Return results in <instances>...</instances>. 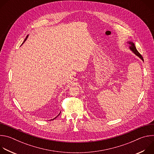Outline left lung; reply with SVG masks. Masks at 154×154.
<instances>
[{
  "label": "left lung",
  "instance_id": "left-lung-1",
  "mask_svg": "<svg viewBox=\"0 0 154 154\" xmlns=\"http://www.w3.org/2000/svg\"><path fill=\"white\" fill-rule=\"evenodd\" d=\"M128 43L129 44V45H130V49L131 51H132L135 55H137L138 57H139L143 61H144L143 57L141 56V54L138 52V51H137V48H136V47H135V44H134V42H130V41L128 42Z\"/></svg>",
  "mask_w": 154,
  "mask_h": 154
}]
</instances>
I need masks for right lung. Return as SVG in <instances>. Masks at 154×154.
<instances>
[{"instance_id":"add662e5","label":"right lung","mask_w":154,"mask_h":154,"mask_svg":"<svg viewBox=\"0 0 154 154\" xmlns=\"http://www.w3.org/2000/svg\"><path fill=\"white\" fill-rule=\"evenodd\" d=\"M27 38H28V35H27V37H26V39H25V40H24V42H23V43H24V42H25V41H26V40H27ZM23 44H22V45H23ZM60 113H61V112H60ZM60 113H59V115H58V116H59V115H60ZM57 117H55V118H54V119H55V118H57ZM53 119H52V120H53Z\"/></svg>"}]
</instances>
